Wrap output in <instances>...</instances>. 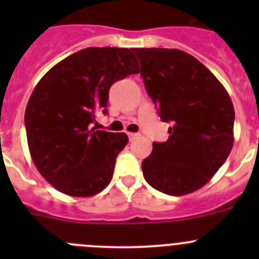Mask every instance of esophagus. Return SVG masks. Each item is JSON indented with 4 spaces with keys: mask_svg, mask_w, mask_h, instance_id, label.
I'll list each match as a JSON object with an SVG mask.
<instances>
[{
    "mask_svg": "<svg viewBox=\"0 0 259 259\" xmlns=\"http://www.w3.org/2000/svg\"><path fill=\"white\" fill-rule=\"evenodd\" d=\"M129 139L130 140H134V139H137V138H139L140 137V134L139 133H129Z\"/></svg>",
    "mask_w": 259,
    "mask_h": 259,
    "instance_id": "esophagus-1",
    "label": "esophagus"
}]
</instances>
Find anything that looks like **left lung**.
Wrapping results in <instances>:
<instances>
[{
	"mask_svg": "<svg viewBox=\"0 0 259 259\" xmlns=\"http://www.w3.org/2000/svg\"><path fill=\"white\" fill-rule=\"evenodd\" d=\"M146 93L169 138L153 143L142 163L154 189L184 195L207 184L233 146L234 108L218 79L192 55L177 49H134Z\"/></svg>",
	"mask_w": 259,
	"mask_h": 259,
	"instance_id": "left-lung-1",
	"label": "left lung"
}]
</instances>
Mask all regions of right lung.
Here are the masks:
<instances>
[{
  "label": "right lung",
  "mask_w": 259,
  "mask_h": 259,
  "mask_svg": "<svg viewBox=\"0 0 259 259\" xmlns=\"http://www.w3.org/2000/svg\"><path fill=\"white\" fill-rule=\"evenodd\" d=\"M133 50L88 48L46 72L26 106L28 149L36 168L54 188L71 197H91L108 187L125 133L90 129L106 114L109 90L138 74Z\"/></svg>",
  "instance_id": "obj_1"
}]
</instances>
